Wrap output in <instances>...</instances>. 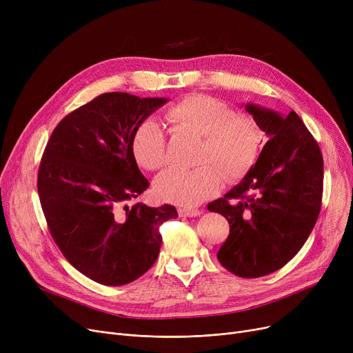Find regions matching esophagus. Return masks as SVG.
I'll use <instances>...</instances> for the list:
<instances>
[{
	"label": "esophagus",
	"instance_id": "1",
	"mask_svg": "<svg viewBox=\"0 0 353 353\" xmlns=\"http://www.w3.org/2000/svg\"><path fill=\"white\" fill-rule=\"evenodd\" d=\"M179 214L181 217H196V216H200L201 212L197 210V209H186V208H180L179 209Z\"/></svg>",
	"mask_w": 353,
	"mask_h": 353
}]
</instances>
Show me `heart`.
<instances>
[{
	"label": "heart",
	"mask_w": 353,
	"mask_h": 353,
	"mask_svg": "<svg viewBox=\"0 0 353 353\" xmlns=\"http://www.w3.org/2000/svg\"><path fill=\"white\" fill-rule=\"evenodd\" d=\"M173 125L201 137L196 169L174 167L156 179L157 196L169 203L193 208L213 197L223 184L243 177L256 163L262 145V130L249 114L217 99L196 94L165 111ZM137 163L147 170H160L169 163L164 128L152 119L141 121L132 140Z\"/></svg>",
	"instance_id": "heart-1"
}]
</instances>
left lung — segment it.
Returning <instances> with one entry per match:
<instances>
[{
  "instance_id": "8db88e82",
  "label": "left lung",
  "mask_w": 353,
  "mask_h": 353,
  "mask_svg": "<svg viewBox=\"0 0 353 353\" xmlns=\"http://www.w3.org/2000/svg\"><path fill=\"white\" fill-rule=\"evenodd\" d=\"M245 108L269 140L243 180L208 209L230 226L220 265L250 279L283 268L305 245L321 212L323 159L294 111L285 117L256 104Z\"/></svg>"
}]
</instances>
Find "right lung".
I'll use <instances>...</instances> for the list:
<instances>
[{"instance_id": "add662e5", "label": "right lung", "mask_w": 353, "mask_h": 353, "mask_svg": "<svg viewBox=\"0 0 353 353\" xmlns=\"http://www.w3.org/2000/svg\"><path fill=\"white\" fill-rule=\"evenodd\" d=\"M165 103L104 92L65 116L46 145L37 188L50 233L67 261L97 283L139 279L159 256V226L177 217L170 205H125L148 188L133 154L134 130Z\"/></svg>"}]
</instances>
